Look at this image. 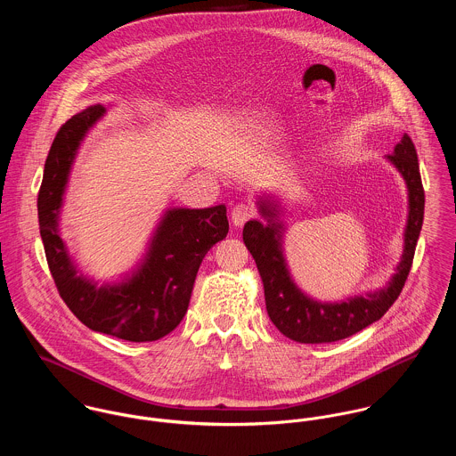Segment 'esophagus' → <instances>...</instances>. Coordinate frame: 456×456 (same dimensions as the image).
Segmentation results:
<instances>
[{
    "label": "esophagus",
    "instance_id": "obj_1",
    "mask_svg": "<svg viewBox=\"0 0 456 456\" xmlns=\"http://www.w3.org/2000/svg\"><path fill=\"white\" fill-rule=\"evenodd\" d=\"M253 217V208L246 203H239L233 207L232 210V223L235 226H242L246 221H249Z\"/></svg>",
    "mask_w": 456,
    "mask_h": 456
}]
</instances>
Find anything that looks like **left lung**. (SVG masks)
I'll return each instance as SVG.
<instances>
[{"mask_svg": "<svg viewBox=\"0 0 456 456\" xmlns=\"http://www.w3.org/2000/svg\"><path fill=\"white\" fill-rule=\"evenodd\" d=\"M387 159L398 170L407 186V223L403 228L400 263L381 289L354 295L340 302L314 300L297 286L284 256L286 224L281 219V200L268 193L258 196V212L265 223L258 219L248 221L242 237L260 270L266 313L272 323L288 338L302 344H323L346 338L381 320L398 298L423 226L425 191L418 154L409 134L403 133Z\"/></svg>", "mask_w": 456, "mask_h": 456, "instance_id": "left-lung-1", "label": "left lung"}]
</instances>
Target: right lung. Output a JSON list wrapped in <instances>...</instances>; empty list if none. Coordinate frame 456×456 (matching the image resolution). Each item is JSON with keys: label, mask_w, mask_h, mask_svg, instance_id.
Returning <instances> with one entry per match:
<instances>
[{"label": "right lung", "mask_w": 456, "mask_h": 456, "mask_svg": "<svg viewBox=\"0 0 456 456\" xmlns=\"http://www.w3.org/2000/svg\"><path fill=\"white\" fill-rule=\"evenodd\" d=\"M105 112L103 105H91L58 131L38 193L40 235L58 291L84 325L130 342H152L183 322L201 261L228 233L226 207L167 208L145 253L119 282L100 286L78 272L61 239V208L80 143Z\"/></svg>", "instance_id": "obj_1"}]
</instances>
